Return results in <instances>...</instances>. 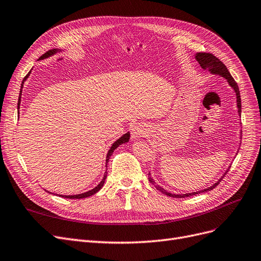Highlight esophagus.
Returning a JSON list of instances; mask_svg holds the SVG:
<instances>
[{
	"label": "esophagus",
	"instance_id": "1",
	"mask_svg": "<svg viewBox=\"0 0 261 261\" xmlns=\"http://www.w3.org/2000/svg\"><path fill=\"white\" fill-rule=\"evenodd\" d=\"M146 133H147V129L145 125L139 123L137 125H134L132 129V139H139L141 137L146 136Z\"/></svg>",
	"mask_w": 261,
	"mask_h": 261
}]
</instances>
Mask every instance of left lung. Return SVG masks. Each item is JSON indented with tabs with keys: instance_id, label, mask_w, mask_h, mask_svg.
Here are the masks:
<instances>
[{
	"instance_id": "1",
	"label": "left lung",
	"mask_w": 261,
	"mask_h": 261,
	"mask_svg": "<svg viewBox=\"0 0 261 261\" xmlns=\"http://www.w3.org/2000/svg\"><path fill=\"white\" fill-rule=\"evenodd\" d=\"M196 60L198 61V63L200 64V66L202 67L203 70H207L208 72H211V74H216V75H219L221 77H224V79L228 82L229 86L232 88L236 92V95H237V106H238V113H239V116H241V96H240V90H239V87L236 83V81L233 80V77L231 76V74L229 73L228 69L226 67V65L221 62L218 58H216L215 56H213L212 54H208V53H198L196 54ZM230 168V167H229ZM229 170V169H228ZM228 170L226 171V173L228 172ZM225 173V174H226ZM225 174L223 175V177L225 176ZM148 178H149V181L151 182V184H155V180H153L151 177H150V173L148 174ZM223 177H221L220 179H218V181H216L214 185H212L211 187L208 188H205L203 190H200V191H197V192H189V194H171V192L167 191L166 189H163L162 187H160L159 185L157 186V189L160 190L162 194H165L169 197H173V198H187V197H190V196H195V195H198V194H202V192H205V191H208V190H212L213 188H215L218 184L219 181L223 179Z\"/></svg>"
}]
</instances>
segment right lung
<instances>
[{
  "label": "right lung",
  "instance_id": "obj_1",
  "mask_svg": "<svg viewBox=\"0 0 261 261\" xmlns=\"http://www.w3.org/2000/svg\"><path fill=\"white\" fill-rule=\"evenodd\" d=\"M60 51H61V49H51V50H48V51H47V53H45V54H44V55H43V56H42L38 60L46 59V58H48V57H51V56L56 55L57 53H60ZM30 73H31V71L27 74V76L24 77L23 81H22V83H21L20 93H19V99H18V104H17V105H18V111H19V108H20V102H21V92H22V88H23V84H24V81L28 79V77L30 76ZM18 114H19V112H18ZM129 139H130V132H127V133H124L122 137H120L117 141L113 143V145H112V147L110 148V150H109V152H108V155H106V165H105L106 167H108V162H109V160H110V157L112 156V153L114 152V150H115L116 148H117L119 145H121V144H124V143L129 142ZM106 175H108V173L105 172L104 177H103V179L100 181V184H99L98 186H95L93 189H91V190H89V191L84 192V194H80V195H73V196H62V195H59V197L67 198V199H83V198L90 197V196H92V195L96 194V192H98V191L103 187V185H104V181H105V178H106ZM50 194H51V192H50Z\"/></svg>",
  "mask_w": 261,
  "mask_h": 261
}]
</instances>
